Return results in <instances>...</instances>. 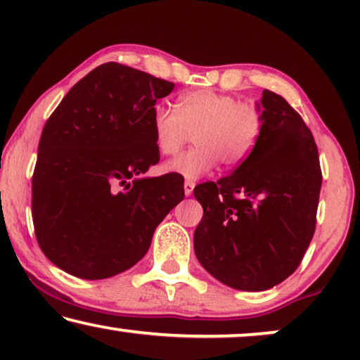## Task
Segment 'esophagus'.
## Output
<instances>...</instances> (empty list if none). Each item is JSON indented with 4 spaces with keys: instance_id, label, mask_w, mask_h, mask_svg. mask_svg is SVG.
Returning <instances> with one entry per match:
<instances>
[{
    "instance_id": "1",
    "label": "esophagus",
    "mask_w": 360,
    "mask_h": 360,
    "mask_svg": "<svg viewBox=\"0 0 360 360\" xmlns=\"http://www.w3.org/2000/svg\"><path fill=\"white\" fill-rule=\"evenodd\" d=\"M184 188H185V195H186V196H191V195H193L195 184H193V181L186 180V181H185V185H184Z\"/></svg>"
}]
</instances>
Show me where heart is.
<instances>
[{"instance_id": "heart-1", "label": "heart", "mask_w": 360, "mask_h": 360, "mask_svg": "<svg viewBox=\"0 0 360 360\" xmlns=\"http://www.w3.org/2000/svg\"><path fill=\"white\" fill-rule=\"evenodd\" d=\"M264 116L257 105L211 90L181 95L175 111L157 106L152 111V134L162 155H174L193 134L195 149L167 162L165 174L198 180L223 162L238 167L252 154L262 134Z\"/></svg>"}]
</instances>
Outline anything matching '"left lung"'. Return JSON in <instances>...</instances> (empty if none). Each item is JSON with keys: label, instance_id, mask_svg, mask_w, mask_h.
I'll list each match as a JSON object with an SVG mask.
<instances>
[{"label": "left lung", "instance_id": "obj_1", "mask_svg": "<svg viewBox=\"0 0 360 360\" xmlns=\"http://www.w3.org/2000/svg\"><path fill=\"white\" fill-rule=\"evenodd\" d=\"M255 105L264 127L252 154L231 175L193 190L203 206L196 259L244 292H264L297 270L313 239L321 190L318 147L302 116L269 90Z\"/></svg>", "mask_w": 360, "mask_h": 360}]
</instances>
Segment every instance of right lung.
<instances>
[{
	"instance_id": "1",
	"label": "right lung",
	"mask_w": 360,
	"mask_h": 360,
	"mask_svg": "<svg viewBox=\"0 0 360 360\" xmlns=\"http://www.w3.org/2000/svg\"><path fill=\"white\" fill-rule=\"evenodd\" d=\"M175 83L108 62L83 77L42 129L32 221L42 252L85 280L131 269L184 200L181 176H144L159 162L152 111Z\"/></svg>"
}]
</instances>
